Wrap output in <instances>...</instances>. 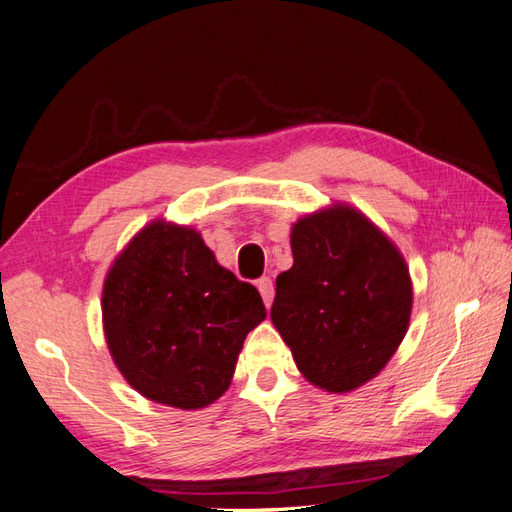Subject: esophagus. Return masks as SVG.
<instances>
[{"label":"esophagus","instance_id":"obj_1","mask_svg":"<svg viewBox=\"0 0 512 512\" xmlns=\"http://www.w3.org/2000/svg\"><path fill=\"white\" fill-rule=\"evenodd\" d=\"M257 288H259V292H262V299H264V303H266V308H270V303H273V299H275V284H273V279L270 277H262L257 281Z\"/></svg>","mask_w":512,"mask_h":512}]
</instances>
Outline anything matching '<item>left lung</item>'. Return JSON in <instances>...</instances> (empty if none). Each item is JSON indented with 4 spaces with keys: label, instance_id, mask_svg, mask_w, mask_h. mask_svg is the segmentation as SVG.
Returning <instances> with one entry per match:
<instances>
[{
    "label": "left lung",
    "instance_id": "obj_1",
    "mask_svg": "<svg viewBox=\"0 0 512 512\" xmlns=\"http://www.w3.org/2000/svg\"><path fill=\"white\" fill-rule=\"evenodd\" d=\"M270 319L312 385L345 394L374 378L405 339L411 277L389 237L347 204L301 217Z\"/></svg>",
    "mask_w": 512,
    "mask_h": 512
}]
</instances>
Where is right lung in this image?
<instances>
[{"mask_svg":"<svg viewBox=\"0 0 512 512\" xmlns=\"http://www.w3.org/2000/svg\"><path fill=\"white\" fill-rule=\"evenodd\" d=\"M266 319L253 284L215 262L189 226L156 220L116 257L103 286V330L138 394L202 409L231 385L246 334Z\"/></svg>","mask_w":512,"mask_h":512,"instance_id":"right-lung-1","label":"right lung"}]
</instances>
